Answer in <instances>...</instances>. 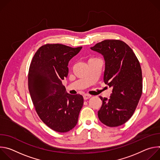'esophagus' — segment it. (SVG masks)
<instances>
[{"label": "esophagus", "instance_id": "obj_1", "mask_svg": "<svg viewBox=\"0 0 160 160\" xmlns=\"http://www.w3.org/2000/svg\"><path fill=\"white\" fill-rule=\"evenodd\" d=\"M90 98H91L90 95H88V94H84L83 95V99L85 100H87V99H89Z\"/></svg>", "mask_w": 160, "mask_h": 160}]
</instances>
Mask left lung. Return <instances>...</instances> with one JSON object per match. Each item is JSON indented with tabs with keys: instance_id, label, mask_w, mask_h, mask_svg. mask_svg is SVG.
Returning <instances> with one entry per match:
<instances>
[{
	"instance_id": "obj_1",
	"label": "left lung",
	"mask_w": 160,
	"mask_h": 160,
	"mask_svg": "<svg viewBox=\"0 0 160 160\" xmlns=\"http://www.w3.org/2000/svg\"><path fill=\"white\" fill-rule=\"evenodd\" d=\"M90 49L103 56V80L112 88L109 99L99 97L102 104L98 112L99 119L110 127L122 125L133 115L142 95L140 63L132 49L121 40H105Z\"/></svg>"
}]
</instances>
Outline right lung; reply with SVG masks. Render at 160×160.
<instances>
[{
    "instance_id": "obj_1",
    "label": "right lung",
    "mask_w": 160,
    "mask_h": 160,
    "mask_svg": "<svg viewBox=\"0 0 160 160\" xmlns=\"http://www.w3.org/2000/svg\"><path fill=\"white\" fill-rule=\"evenodd\" d=\"M62 44H46L35 54L28 72L30 94L40 118L58 132L73 129L83 104L82 95L66 92L62 80L68 77V63L82 49Z\"/></svg>"
}]
</instances>
